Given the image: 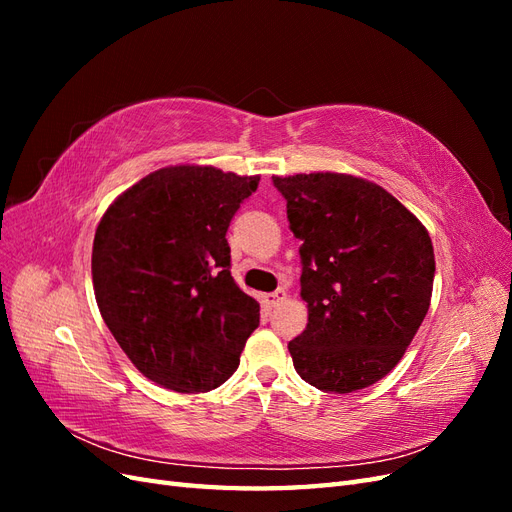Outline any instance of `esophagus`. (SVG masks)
Returning a JSON list of instances; mask_svg holds the SVG:
<instances>
[{"label": "esophagus", "mask_w": 512, "mask_h": 512, "mask_svg": "<svg viewBox=\"0 0 512 512\" xmlns=\"http://www.w3.org/2000/svg\"><path fill=\"white\" fill-rule=\"evenodd\" d=\"M282 301H286V290L284 288H277L275 292L265 294V299H262V303H265L267 307H277Z\"/></svg>", "instance_id": "34e87169"}]
</instances>
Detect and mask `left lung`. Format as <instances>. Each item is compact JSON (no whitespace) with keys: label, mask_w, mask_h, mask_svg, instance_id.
<instances>
[{"label":"left lung","mask_w":512,"mask_h":512,"mask_svg":"<svg viewBox=\"0 0 512 512\" xmlns=\"http://www.w3.org/2000/svg\"><path fill=\"white\" fill-rule=\"evenodd\" d=\"M301 239L307 327L288 344L297 374L352 393L401 361L431 301L436 258L425 226L380 185L342 173L273 177Z\"/></svg>","instance_id":"obj_1"}]
</instances>
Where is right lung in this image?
I'll return each instance as SVG.
<instances>
[{"label":"right lung","mask_w":512,"mask_h":512,"mask_svg":"<svg viewBox=\"0 0 512 512\" xmlns=\"http://www.w3.org/2000/svg\"><path fill=\"white\" fill-rule=\"evenodd\" d=\"M260 177L166 166L106 209L91 252L100 314L141 374L170 391L218 389L260 322L230 275L226 230Z\"/></svg>","instance_id":"1"}]
</instances>
